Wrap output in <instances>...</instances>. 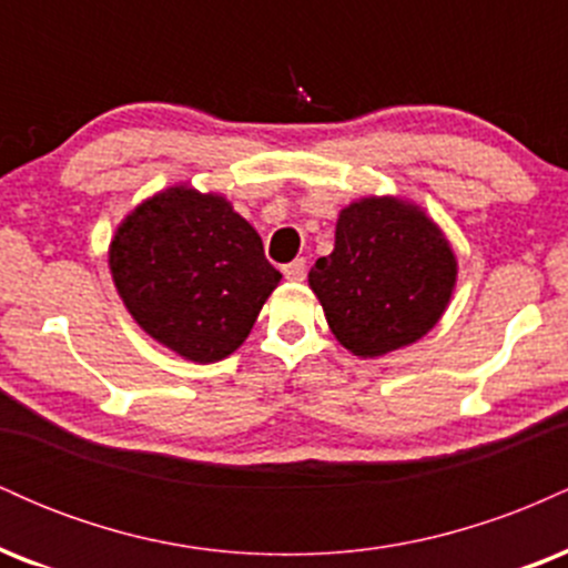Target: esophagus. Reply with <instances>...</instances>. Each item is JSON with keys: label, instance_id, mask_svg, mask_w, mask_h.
I'll use <instances>...</instances> for the list:
<instances>
[{"label": "esophagus", "instance_id": "obj_1", "mask_svg": "<svg viewBox=\"0 0 568 568\" xmlns=\"http://www.w3.org/2000/svg\"><path fill=\"white\" fill-rule=\"evenodd\" d=\"M283 275H285V280H291V283H302V280L306 277V264H304V258H296V262L285 264V266H283Z\"/></svg>", "mask_w": 568, "mask_h": 568}]
</instances>
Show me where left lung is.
Instances as JSON below:
<instances>
[{"label": "left lung", "mask_w": 568, "mask_h": 568, "mask_svg": "<svg viewBox=\"0 0 568 568\" xmlns=\"http://www.w3.org/2000/svg\"><path fill=\"white\" fill-rule=\"evenodd\" d=\"M454 247L414 202L363 197L336 221V243L310 270L331 334L357 357L419 342L456 285Z\"/></svg>", "instance_id": "left-lung-1"}]
</instances>
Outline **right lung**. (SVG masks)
Segmentation results:
<instances>
[{
  "label": "right lung",
  "instance_id": "right-lung-1",
  "mask_svg": "<svg viewBox=\"0 0 568 568\" xmlns=\"http://www.w3.org/2000/svg\"><path fill=\"white\" fill-rule=\"evenodd\" d=\"M109 270L133 321L192 363L232 355L283 277L230 200L189 184L128 213L109 245Z\"/></svg>",
  "mask_w": 568,
  "mask_h": 568
}]
</instances>
